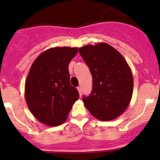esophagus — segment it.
I'll list each match as a JSON object with an SVG mask.
<instances>
[{
    "label": "esophagus",
    "instance_id": "obj_1",
    "mask_svg": "<svg viewBox=\"0 0 160 160\" xmlns=\"http://www.w3.org/2000/svg\"><path fill=\"white\" fill-rule=\"evenodd\" d=\"M78 90L79 92V95H80V96H81V95H82V89H81V87H80V86H79V87L78 88Z\"/></svg>",
    "mask_w": 160,
    "mask_h": 160
}]
</instances>
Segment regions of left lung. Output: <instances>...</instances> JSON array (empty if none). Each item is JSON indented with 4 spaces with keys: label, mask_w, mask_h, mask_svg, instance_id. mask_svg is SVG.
<instances>
[{
    "label": "left lung",
    "mask_w": 160,
    "mask_h": 160,
    "mask_svg": "<svg viewBox=\"0 0 160 160\" xmlns=\"http://www.w3.org/2000/svg\"><path fill=\"white\" fill-rule=\"evenodd\" d=\"M79 52L92 76V90L82 98L85 107L102 121L116 119L124 113L133 92V76L123 56L106 43L86 45Z\"/></svg>",
    "instance_id": "obj_1"
}]
</instances>
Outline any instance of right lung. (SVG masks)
<instances>
[{"mask_svg": "<svg viewBox=\"0 0 160 160\" xmlns=\"http://www.w3.org/2000/svg\"><path fill=\"white\" fill-rule=\"evenodd\" d=\"M78 52L77 47H54L38 56L31 66L25 84V97L34 117L49 126L67 120L79 98L70 83L68 65Z\"/></svg>", "mask_w": 160, "mask_h": 160, "instance_id": "1", "label": "right lung"}]
</instances>
